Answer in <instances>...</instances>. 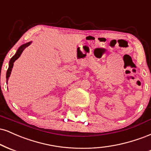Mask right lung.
<instances>
[{"label": "right lung", "mask_w": 151, "mask_h": 151, "mask_svg": "<svg viewBox=\"0 0 151 151\" xmlns=\"http://www.w3.org/2000/svg\"><path fill=\"white\" fill-rule=\"evenodd\" d=\"M30 44H31V42H28V43H27V44H23V45L21 46V47H19V49H17L16 54L14 55V56H12L11 58H10V63H9V67H8V70H7V73H6V81H7V83H8V78L10 77V73H11L12 68V67H13V63L15 61L16 59H17V58H18L19 56H20V55H21V54H22V51L24 50V49H25L26 47H27L28 46L30 45Z\"/></svg>", "instance_id": "1"}]
</instances>
